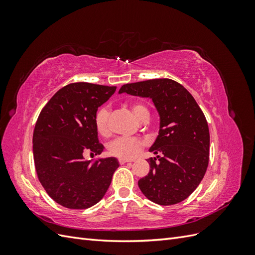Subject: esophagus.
<instances>
[{
	"label": "esophagus",
	"mask_w": 255,
	"mask_h": 255,
	"mask_svg": "<svg viewBox=\"0 0 255 255\" xmlns=\"http://www.w3.org/2000/svg\"><path fill=\"white\" fill-rule=\"evenodd\" d=\"M128 161H133V160H129V159H125V158H119V163L122 165V164H126V163H128Z\"/></svg>",
	"instance_id": "obj_1"
}]
</instances>
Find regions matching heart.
Segmentation results:
<instances>
[{
  "mask_svg": "<svg viewBox=\"0 0 255 255\" xmlns=\"http://www.w3.org/2000/svg\"><path fill=\"white\" fill-rule=\"evenodd\" d=\"M130 109H132L135 117L141 123L145 120H149L150 112L144 104L140 102H134L130 104ZM110 117L111 109L109 105L100 107L97 111L95 116V127L99 135L106 137L111 134ZM141 148L142 142L139 139H137V138L130 137H117L107 145V149H109V152L112 155L125 159H129L137 155Z\"/></svg>",
  "mask_w": 255,
  "mask_h": 255,
  "instance_id": "obj_1",
  "label": "heart"
}]
</instances>
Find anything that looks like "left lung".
<instances>
[{
    "mask_svg": "<svg viewBox=\"0 0 255 255\" xmlns=\"http://www.w3.org/2000/svg\"><path fill=\"white\" fill-rule=\"evenodd\" d=\"M150 98L159 130L149 149L150 171L138 181L142 194L159 205L188 198L202 181L210 158V130L203 112L186 88L170 79L126 84L119 94Z\"/></svg>",
    "mask_w": 255,
    "mask_h": 255,
    "instance_id": "1",
    "label": "left lung"
}]
</instances>
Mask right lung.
<instances>
[{
	"instance_id": "right-lung-1",
	"label": "right lung",
	"mask_w": 255,
	"mask_h": 255,
	"mask_svg": "<svg viewBox=\"0 0 255 255\" xmlns=\"http://www.w3.org/2000/svg\"><path fill=\"white\" fill-rule=\"evenodd\" d=\"M116 91L115 86L73 83L59 89L37 119L33 135L35 168L48 195L67 208L97 204L109 189L118 159L84 158L104 150L99 142L95 116Z\"/></svg>"
}]
</instances>
